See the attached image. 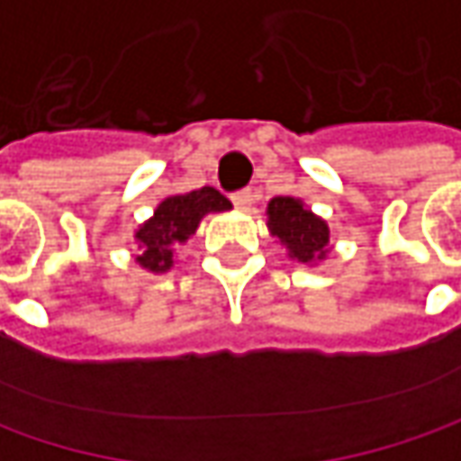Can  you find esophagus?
<instances>
[{"label":"esophagus","mask_w":461,"mask_h":461,"mask_svg":"<svg viewBox=\"0 0 461 461\" xmlns=\"http://www.w3.org/2000/svg\"><path fill=\"white\" fill-rule=\"evenodd\" d=\"M231 203L237 206V209L248 211L255 203V193L250 191V188H242V191L231 193Z\"/></svg>","instance_id":"34e87169"}]
</instances>
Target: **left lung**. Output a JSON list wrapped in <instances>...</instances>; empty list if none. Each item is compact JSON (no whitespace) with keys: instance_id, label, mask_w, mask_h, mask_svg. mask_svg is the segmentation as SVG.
Wrapping results in <instances>:
<instances>
[{"instance_id":"left-lung-1","label":"left lung","mask_w":461,"mask_h":461,"mask_svg":"<svg viewBox=\"0 0 461 461\" xmlns=\"http://www.w3.org/2000/svg\"><path fill=\"white\" fill-rule=\"evenodd\" d=\"M270 231L289 248L291 258L310 263L328 252V224L317 219L302 201L278 195L268 203Z\"/></svg>"}]
</instances>
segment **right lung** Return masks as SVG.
I'll return each instance as SVG.
<instances>
[{
    "label": "right lung",
    "instance_id": "add662e5",
    "mask_svg": "<svg viewBox=\"0 0 461 461\" xmlns=\"http://www.w3.org/2000/svg\"><path fill=\"white\" fill-rule=\"evenodd\" d=\"M227 209H231V203L216 188H201L162 201L149 221L136 231V240L144 248L139 263L154 273L167 270L172 266V245L185 242L206 213Z\"/></svg>",
    "mask_w": 461,
    "mask_h": 461
}]
</instances>
